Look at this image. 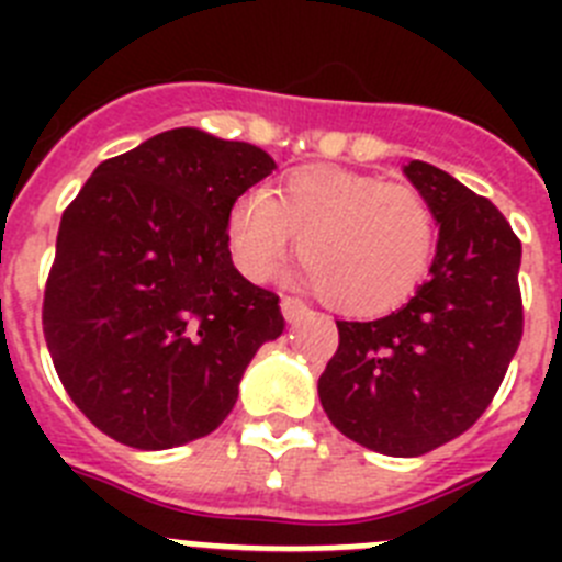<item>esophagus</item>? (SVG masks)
<instances>
[{
    "label": "esophagus",
    "instance_id": "34e87169",
    "mask_svg": "<svg viewBox=\"0 0 562 562\" xmlns=\"http://www.w3.org/2000/svg\"><path fill=\"white\" fill-rule=\"evenodd\" d=\"M281 312H284L286 324H297V321L304 317L306 304H304V301H297V297L286 295V297H281Z\"/></svg>",
    "mask_w": 562,
    "mask_h": 562
}]
</instances>
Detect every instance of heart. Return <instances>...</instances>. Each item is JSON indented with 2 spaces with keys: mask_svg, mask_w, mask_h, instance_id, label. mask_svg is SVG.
Listing matches in <instances>:
<instances>
[{
  "mask_svg": "<svg viewBox=\"0 0 562 562\" xmlns=\"http://www.w3.org/2000/svg\"><path fill=\"white\" fill-rule=\"evenodd\" d=\"M297 236L304 278L331 306L376 315L402 304L436 250V213L408 182L342 168H297L276 193L238 196L227 220L233 261L270 281Z\"/></svg>",
  "mask_w": 562,
  "mask_h": 562,
  "instance_id": "heart-1",
  "label": "heart"
}]
</instances>
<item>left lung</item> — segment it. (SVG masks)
<instances>
[{"instance_id": "8db88e82", "label": "left lung", "mask_w": 562, "mask_h": 562, "mask_svg": "<svg viewBox=\"0 0 562 562\" xmlns=\"http://www.w3.org/2000/svg\"><path fill=\"white\" fill-rule=\"evenodd\" d=\"M434 205L428 281L376 321H337L317 380L329 422L362 448L411 459L456 439L493 402L524 335L520 241L504 213L430 162L402 168Z\"/></svg>"}]
</instances>
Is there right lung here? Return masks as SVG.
I'll list each match as a JSON object with an SVG mask.
<instances>
[{"mask_svg": "<svg viewBox=\"0 0 562 562\" xmlns=\"http://www.w3.org/2000/svg\"><path fill=\"white\" fill-rule=\"evenodd\" d=\"M272 168L250 143L171 128L103 160L64 211L44 340L69 400L114 441L168 450L213 434L284 331L276 292L227 247L233 205Z\"/></svg>", "mask_w": 562, "mask_h": 562, "instance_id": "add662e5", "label": "right lung"}]
</instances>
